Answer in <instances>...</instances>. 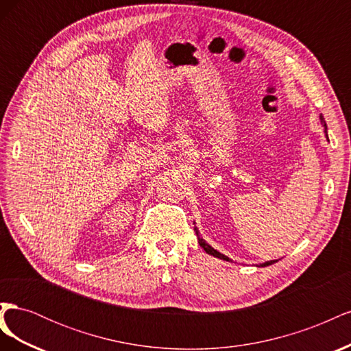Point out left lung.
Here are the masks:
<instances>
[{
	"mask_svg": "<svg viewBox=\"0 0 351 351\" xmlns=\"http://www.w3.org/2000/svg\"><path fill=\"white\" fill-rule=\"evenodd\" d=\"M319 119H321V123H322V125L325 127V134H326V123H325V119H324V115L321 114L319 115ZM326 137H328V134H326ZM195 231H196V236H197V241H199V244H200V247L204 249L208 254H212V256H215V258H218V259H222V261H227V262H230L231 259L228 258V256H226V254H222V253H219L218 250H215L214 247L212 246H209V244L202 239L200 236H199V230L195 227ZM277 261H268V262H265V263H262L261 267H268V265H272V263H275Z\"/></svg>",
	"mask_w": 351,
	"mask_h": 351,
	"instance_id": "obj_1",
	"label": "left lung"
}]
</instances>
